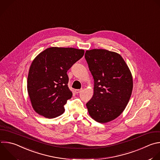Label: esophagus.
Returning a JSON list of instances; mask_svg holds the SVG:
<instances>
[{"label": "esophagus", "mask_w": 160, "mask_h": 160, "mask_svg": "<svg viewBox=\"0 0 160 160\" xmlns=\"http://www.w3.org/2000/svg\"><path fill=\"white\" fill-rule=\"evenodd\" d=\"M82 91V89H76V90H75V92L76 93H80Z\"/></svg>", "instance_id": "1"}]
</instances>
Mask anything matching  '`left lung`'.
I'll use <instances>...</instances> for the list:
<instances>
[{
  "mask_svg": "<svg viewBox=\"0 0 160 160\" xmlns=\"http://www.w3.org/2000/svg\"><path fill=\"white\" fill-rule=\"evenodd\" d=\"M85 58L94 80L93 95L86 104L88 114L98 122H109L122 114L129 102L133 87L131 72L114 51L87 50Z\"/></svg>",
  "mask_w": 160,
  "mask_h": 160,
  "instance_id": "obj_1",
  "label": "left lung"
}]
</instances>
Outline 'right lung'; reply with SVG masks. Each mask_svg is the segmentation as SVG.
Returning a JSON list of instances; mask_svg holds the SVG:
<instances>
[{"label":"right lung","instance_id":"obj_1","mask_svg":"<svg viewBox=\"0 0 160 160\" xmlns=\"http://www.w3.org/2000/svg\"><path fill=\"white\" fill-rule=\"evenodd\" d=\"M83 55V49L51 47L34 59L29 70L27 88L36 113L49 119L63 114L64 105L72 97L67 72Z\"/></svg>","mask_w":160,"mask_h":160}]
</instances>
